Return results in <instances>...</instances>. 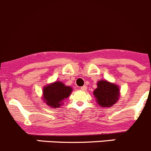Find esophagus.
I'll list each match as a JSON object with an SVG mask.
<instances>
[{
    "label": "esophagus",
    "mask_w": 151,
    "mask_h": 151,
    "mask_svg": "<svg viewBox=\"0 0 151 151\" xmlns=\"http://www.w3.org/2000/svg\"><path fill=\"white\" fill-rule=\"evenodd\" d=\"M80 90H81V91H86L87 87L85 85V86H83V87H81V88H80Z\"/></svg>",
    "instance_id": "34e87169"
}]
</instances>
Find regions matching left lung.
I'll return each mask as SVG.
<instances>
[{
	"instance_id": "obj_1",
	"label": "left lung",
	"mask_w": 151,
	"mask_h": 151,
	"mask_svg": "<svg viewBox=\"0 0 151 151\" xmlns=\"http://www.w3.org/2000/svg\"><path fill=\"white\" fill-rule=\"evenodd\" d=\"M97 88L93 91L96 102L101 107H111L118 101L121 93L118 85L106 80H100L96 83Z\"/></svg>"
}]
</instances>
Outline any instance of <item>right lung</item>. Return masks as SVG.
I'll use <instances>...</instances> for the list:
<instances>
[{
	"label": "right lung",
	"instance_id": "obj_1",
	"mask_svg": "<svg viewBox=\"0 0 151 151\" xmlns=\"http://www.w3.org/2000/svg\"><path fill=\"white\" fill-rule=\"evenodd\" d=\"M73 91V88L66 86L62 81H56L44 86L42 96L44 103L53 109L63 105V101L68 98Z\"/></svg>",
	"mask_w": 151,
	"mask_h": 151
}]
</instances>
